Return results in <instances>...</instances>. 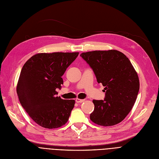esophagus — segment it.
Returning <instances> with one entry per match:
<instances>
[{
	"label": "esophagus",
	"mask_w": 159,
	"mask_h": 159,
	"mask_svg": "<svg viewBox=\"0 0 159 159\" xmlns=\"http://www.w3.org/2000/svg\"><path fill=\"white\" fill-rule=\"evenodd\" d=\"M76 102H77V103H82V102H84V99H80V98H76L75 100Z\"/></svg>",
	"instance_id": "obj_1"
}]
</instances>
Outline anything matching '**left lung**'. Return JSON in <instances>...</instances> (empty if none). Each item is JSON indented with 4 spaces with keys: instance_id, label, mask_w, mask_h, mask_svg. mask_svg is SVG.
<instances>
[{
    "instance_id": "1",
    "label": "left lung",
    "mask_w": 159,
    "mask_h": 159,
    "mask_svg": "<svg viewBox=\"0 0 159 159\" xmlns=\"http://www.w3.org/2000/svg\"><path fill=\"white\" fill-rule=\"evenodd\" d=\"M80 56L93 69L97 82L105 88L104 100H93L90 120L112 126L125 119L133 108L139 90V76L126 56L115 49L93 51Z\"/></svg>"
}]
</instances>
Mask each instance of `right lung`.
Instances as JSON below:
<instances>
[{"label": "right lung", "mask_w": 159, "mask_h": 159, "mask_svg": "<svg viewBox=\"0 0 159 159\" xmlns=\"http://www.w3.org/2000/svg\"><path fill=\"white\" fill-rule=\"evenodd\" d=\"M79 53H37L24 65L17 84V94L25 111L39 125L55 129L68 121L75 101L56 96V89L61 88V76Z\"/></svg>", "instance_id": "add662e5"}]
</instances>
